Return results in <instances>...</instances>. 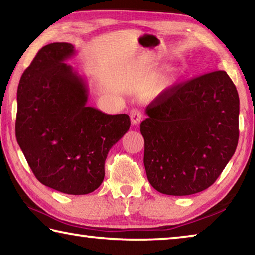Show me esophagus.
<instances>
[{
	"instance_id": "obj_1",
	"label": "esophagus",
	"mask_w": 255,
	"mask_h": 255,
	"mask_svg": "<svg viewBox=\"0 0 255 255\" xmlns=\"http://www.w3.org/2000/svg\"><path fill=\"white\" fill-rule=\"evenodd\" d=\"M130 119L132 125H138L141 122V119H143V114H141L140 110L132 109L130 111Z\"/></svg>"
}]
</instances>
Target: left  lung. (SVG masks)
Segmentation results:
<instances>
[{
    "label": "left lung",
    "mask_w": 255,
    "mask_h": 255,
    "mask_svg": "<svg viewBox=\"0 0 255 255\" xmlns=\"http://www.w3.org/2000/svg\"><path fill=\"white\" fill-rule=\"evenodd\" d=\"M140 124L144 165L152 187L189 196L213 184L239 141V93L225 71L173 86L146 108Z\"/></svg>",
    "instance_id": "1"
}]
</instances>
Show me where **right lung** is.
Wrapping results in <instances>:
<instances>
[{"label": "right lung", "instance_id": "add662e5", "mask_svg": "<svg viewBox=\"0 0 255 255\" xmlns=\"http://www.w3.org/2000/svg\"><path fill=\"white\" fill-rule=\"evenodd\" d=\"M74 55L67 42L38 51L19 82L15 136L39 182L67 195H88L101 185L107 155L131 123L126 114L86 105L88 84L65 63Z\"/></svg>", "mask_w": 255, "mask_h": 255}]
</instances>
